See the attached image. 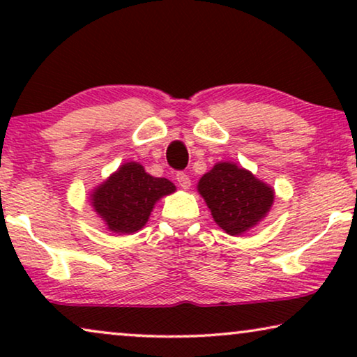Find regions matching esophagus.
<instances>
[{
  "label": "esophagus",
  "mask_w": 357,
  "mask_h": 357,
  "mask_svg": "<svg viewBox=\"0 0 357 357\" xmlns=\"http://www.w3.org/2000/svg\"><path fill=\"white\" fill-rule=\"evenodd\" d=\"M177 182H178V187L183 188V190H188L190 187H192V180H190L188 175L183 174V172L177 174Z\"/></svg>",
  "instance_id": "esophagus-1"
}]
</instances>
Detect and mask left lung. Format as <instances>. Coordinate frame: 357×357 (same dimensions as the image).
<instances>
[{
	"label": "left lung",
	"instance_id": "8db88e82",
	"mask_svg": "<svg viewBox=\"0 0 357 357\" xmlns=\"http://www.w3.org/2000/svg\"><path fill=\"white\" fill-rule=\"evenodd\" d=\"M198 193L214 222L229 236H242L268 216L275 190L236 162H218L199 178Z\"/></svg>",
	"mask_w": 357,
	"mask_h": 357
}]
</instances>
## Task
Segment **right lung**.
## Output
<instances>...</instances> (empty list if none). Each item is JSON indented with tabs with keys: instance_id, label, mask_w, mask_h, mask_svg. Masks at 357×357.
Wrapping results in <instances>:
<instances>
[{
	"instance_id": "1",
	"label": "right lung",
	"mask_w": 357,
	"mask_h": 357,
	"mask_svg": "<svg viewBox=\"0 0 357 357\" xmlns=\"http://www.w3.org/2000/svg\"><path fill=\"white\" fill-rule=\"evenodd\" d=\"M175 190L170 180L153 177L139 162L130 160L97 185L89 199L107 231L123 236L143 229L154 204Z\"/></svg>"
}]
</instances>
